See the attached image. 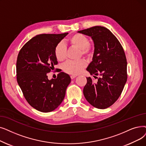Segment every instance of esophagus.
<instances>
[{
  "label": "esophagus",
  "instance_id": "34e87169",
  "mask_svg": "<svg viewBox=\"0 0 146 146\" xmlns=\"http://www.w3.org/2000/svg\"><path fill=\"white\" fill-rule=\"evenodd\" d=\"M70 78H71L72 79H74L75 78H76V76H75V75H72L71 76H70Z\"/></svg>",
  "mask_w": 146,
  "mask_h": 146
}]
</instances>
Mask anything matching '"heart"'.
<instances>
[{"mask_svg": "<svg viewBox=\"0 0 146 146\" xmlns=\"http://www.w3.org/2000/svg\"><path fill=\"white\" fill-rule=\"evenodd\" d=\"M68 42L72 46L77 48L80 50L81 54L86 56L92 55V51L90 45L88 38L84 35L76 33L70 37ZM55 56L58 61H62L66 58L67 48L64 43H59L56 45L55 50ZM86 66V62L84 60L79 61H68L62 66V69L66 73L76 75L79 74Z\"/></svg>", "mask_w": 146, "mask_h": 146, "instance_id": "heart-1", "label": "heart"}]
</instances>
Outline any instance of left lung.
<instances>
[{
	"instance_id": "1",
	"label": "left lung",
	"mask_w": 146,
	"mask_h": 146,
	"mask_svg": "<svg viewBox=\"0 0 146 146\" xmlns=\"http://www.w3.org/2000/svg\"><path fill=\"white\" fill-rule=\"evenodd\" d=\"M91 37L94 43L92 61L86 70L98 79L94 83L91 77L84 94L88 103L97 109H104L115 103L127 80V61L118 39L104 27L94 26L78 31ZM100 75L98 78L96 75Z\"/></svg>"
}]
</instances>
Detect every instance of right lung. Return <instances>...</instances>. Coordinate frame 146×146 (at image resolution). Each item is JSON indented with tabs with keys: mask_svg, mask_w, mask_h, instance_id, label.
<instances>
[{
	"mask_svg": "<svg viewBox=\"0 0 146 146\" xmlns=\"http://www.w3.org/2000/svg\"><path fill=\"white\" fill-rule=\"evenodd\" d=\"M67 35H37L25 44L18 55V84L29 104L38 111L50 112L57 108L71 82L68 74L60 71L56 79L48 78V73L58 64L55 48Z\"/></svg>",
	"mask_w": 146,
	"mask_h": 146,
	"instance_id": "obj_1",
	"label": "right lung"
}]
</instances>
